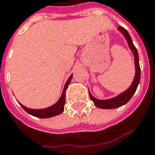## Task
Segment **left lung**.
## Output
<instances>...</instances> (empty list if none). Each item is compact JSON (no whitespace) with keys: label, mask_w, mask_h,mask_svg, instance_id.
I'll return each instance as SVG.
<instances>
[{"label":"left lung","mask_w":155,"mask_h":155,"mask_svg":"<svg viewBox=\"0 0 155 155\" xmlns=\"http://www.w3.org/2000/svg\"><path fill=\"white\" fill-rule=\"evenodd\" d=\"M118 31L125 38L129 48H130L131 51L134 54V64H135V76H134V78L133 80V82H132V84L130 85L129 88L125 90L122 93H120V94H119L118 95H116V96L113 97V98H111V99H96L95 97H94L91 94V92L89 91L90 98H91L92 101L94 102V106L102 109L117 108V107H120L126 104L131 99L134 94L135 93V91H136L137 88L138 86L139 82H140V78H141V69H140V65H139V57L137 50V48L134 45V43H133L131 37L129 35V32L127 31L126 30L124 27H122V26H119Z\"/></svg>","instance_id":"8db88e82"}]
</instances>
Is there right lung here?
<instances>
[{
	"instance_id": "right-lung-1",
	"label": "right lung",
	"mask_w": 155,
	"mask_h": 155,
	"mask_svg": "<svg viewBox=\"0 0 155 155\" xmlns=\"http://www.w3.org/2000/svg\"><path fill=\"white\" fill-rule=\"evenodd\" d=\"M72 78H73V74L70 75V77L69 78V79L67 80L66 83L64 86V90H63V92H62V94L61 96L60 97V99L56 104L51 105V106L48 107H46V108L43 109H32V108H28L26 107L23 106L22 104H20L21 107L25 110V111L29 113L30 115H31L33 116H35V117H39V118H50V117H52V116H57L59 114L62 113L64 111V104H65V91H66V89L69 86V84L70 83V81L72 80Z\"/></svg>"
}]
</instances>
